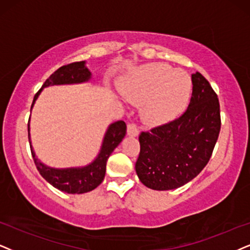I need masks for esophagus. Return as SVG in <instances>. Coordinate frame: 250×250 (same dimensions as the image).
<instances>
[{
    "mask_svg": "<svg viewBox=\"0 0 250 250\" xmlns=\"http://www.w3.org/2000/svg\"><path fill=\"white\" fill-rule=\"evenodd\" d=\"M127 134L131 137H137L138 134H140L137 125H134V123H129L127 127Z\"/></svg>",
    "mask_w": 250,
    "mask_h": 250,
    "instance_id": "esophagus-1",
    "label": "esophagus"
}]
</instances>
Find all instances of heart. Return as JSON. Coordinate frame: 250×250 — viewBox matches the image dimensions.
I'll return each instance as SVG.
<instances>
[{
  "label": "heart",
  "mask_w": 250,
  "mask_h": 250,
  "mask_svg": "<svg viewBox=\"0 0 250 250\" xmlns=\"http://www.w3.org/2000/svg\"><path fill=\"white\" fill-rule=\"evenodd\" d=\"M121 93L142 104V118L151 125H164L179 116L187 107L191 80L181 69L165 63H150L135 69L119 85Z\"/></svg>",
  "instance_id": "obj_1"
}]
</instances>
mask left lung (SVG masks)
<instances>
[{
	"instance_id": "8db88e82",
	"label": "left lung",
	"mask_w": 250,
	"mask_h": 250,
	"mask_svg": "<svg viewBox=\"0 0 250 250\" xmlns=\"http://www.w3.org/2000/svg\"><path fill=\"white\" fill-rule=\"evenodd\" d=\"M188 108L174 121L140 135L141 152L135 168L138 179L153 190L182 187L210 160L220 131L217 94L200 72L191 75Z\"/></svg>"
}]
</instances>
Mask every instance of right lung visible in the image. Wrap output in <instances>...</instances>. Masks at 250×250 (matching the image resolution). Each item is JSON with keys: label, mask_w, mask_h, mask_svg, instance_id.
I'll return each instance as SVG.
<instances>
[{"label": "right lung", "mask_w": 250, "mask_h": 250, "mask_svg": "<svg viewBox=\"0 0 250 250\" xmlns=\"http://www.w3.org/2000/svg\"><path fill=\"white\" fill-rule=\"evenodd\" d=\"M92 78V74L86 67V62H75L70 64L63 65L59 68L54 74L43 83L42 87L34 96L32 106L36 104L38 97L45 87L54 86V85H69V84H82L87 83ZM28 142H30L31 153H32L34 164L37 169L47 182L59 190L67 194H84L96 189L103 182L106 173V164L114 148L121 143L127 131V125L125 121H116L110 123L104 135L102 146L99 153L90 164L80 167H68V168H55L47 166L40 159H38L32 146L30 135V121H28Z\"/></svg>", "instance_id": "obj_1"}]
</instances>
